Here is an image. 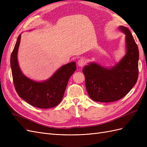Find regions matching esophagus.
I'll return each mask as SVG.
<instances>
[{
	"mask_svg": "<svg viewBox=\"0 0 147 147\" xmlns=\"http://www.w3.org/2000/svg\"><path fill=\"white\" fill-rule=\"evenodd\" d=\"M85 64H86V61H85V59H84V58L80 59L78 61V63H77V64H78V65L79 67H82Z\"/></svg>",
	"mask_w": 147,
	"mask_h": 147,
	"instance_id": "1",
	"label": "esophagus"
}]
</instances>
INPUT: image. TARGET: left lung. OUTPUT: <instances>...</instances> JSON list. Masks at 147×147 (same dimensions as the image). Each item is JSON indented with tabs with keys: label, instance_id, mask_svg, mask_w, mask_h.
<instances>
[{
	"label": "left lung",
	"instance_id": "left-lung-1",
	"mask_svg": "<svg viewBox=\"0 0 147 147\" xmlns=\"http://www.w3.org/2000/svg\"><path fill=\"white\" fill-rule=\"evenodd\" d=\"M118 29L126 35V55L119 63L111 68L91 63L83 69L88 95L96 102L119 100L131 91L137 81L139 49L128 28L120 26Z\"/></svg>",
	"mask_w": 147,
	"mask_h": 147
}]
</instances>
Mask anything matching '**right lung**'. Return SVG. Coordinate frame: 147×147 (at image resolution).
I'll return each instance as SVG.
<instances>
[{
  "label": "right lung",
  "mask_w": 147,
  "mask_h": 147,
  "mask_svg": "<svg viewBox=\"0 0 147 147\" xmlns=\"http://www.w3.org/2000/svg\"><path fill=\"white\" fill-rule=\"evenodd\" d=\"M21 34L18 37L10 57L13 83L18 94L30 105L40 109L55 107L63 99L68 81L77 69L75 62L65 64L43 82L32 80L22 73L18 62Z\"/></svg>",
  "instance_id": "obj_1"
}]
</instances>
